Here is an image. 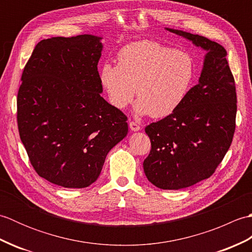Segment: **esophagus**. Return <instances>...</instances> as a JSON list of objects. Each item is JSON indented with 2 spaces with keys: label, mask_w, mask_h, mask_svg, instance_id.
<instances>
[{
  "label": "esophagus",
  "mask_w": 252,
  "mask_h": 252,
  "mask_svg": "<svg viewBox=\"0 0 252 252\" xmlns=\"http://www.w3.org/2000/svg\"><path fill=\"white\" fill-rule=\"evenodd\" d=\"M129 126H130V129H131L132 131H138V130H141L140 125H138V123L135 122V121H130V122H129Z\"/></svg>",
  "instance_id": "1"
}]
</instances>
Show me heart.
Returning <instances> with one entry per match:
<instances>
[{
  "label": "heart",
  "mask_w": 252,
  "mask_h": 252,
  "mask_svg": "<svg viewBox=\"0 0 252 252\" xmlns=\"http://www.w3.org/2000/svg\"><path fill=\"white\" fill-rule=\"evenodd\" d=\"M118 65L106 63L100 81L110 104L123 109L135 96L136 111L164 118L179 108L195 78V62L185 51L174 50L156 41L143 40L123 46Z\"/></svg>",
  "instance_id": "obj_1"
}]
</instances>
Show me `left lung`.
<instances>
[{
    "mask_svg": "<svg viewBox=\"0 0 252 252\" xmlns=\"http://www.w3.org/2000/svg\"><path fill=\"white\" fill-rule=\"evenodd\" d=\"M208 53L199 82L173 114L145 127L152 148L143 167L161 189H181L216 172L236 127L237 97L226 50L208 37L168 29Z\"/></svg>",
    "mask_w": 252,
    "mask_h": 252,
    "instance_id": "obj_1",
    "label": "left lung"
}]
</instances>
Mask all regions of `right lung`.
I'll list each match as a JSON object with an SVG mask.
<instances>
[{
    "label": "right lung",
    "mask_w": 252,
    "mask_h": 252,
    "mask_svg": "<svg viewBox=\"0 0 252 252\" xmlns=\"http://www.w3.org/2000/svg\"><path fill=\"white\" fill-rule=\"evenodd\" d=\"M99 40L91 34L42 40L21 76L20 140L35 172L66 189L94 183L107 154L127 133V117L99 94Z\"/></svg>",
    "instance_id": "right-lung-1"
}]
</instances>
